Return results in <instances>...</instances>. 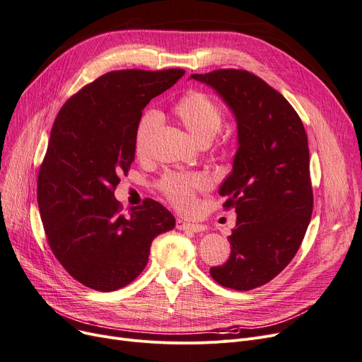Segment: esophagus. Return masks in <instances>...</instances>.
<instances>
[{
	"label": "esophagus",
	"mask_w": 362,
	"mask_h": 362,
	"mask_svg": "<svg viewBox=\"0 0 362 362\" xmlns=\"http://www.w3.org/2000/svg\"><path fill=\"white\" fill-rule=\"evenodd\" d=\"M177 228L178 230H187V231H194V233H200V231H205V226L204 224H194V223H189L185 220H177Z\"/></svg>",
	"instance_id": "esophagus-1"
}]
</instances>
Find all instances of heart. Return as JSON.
Returning <instances> with one entry per match:
<instances>
[{"label": "heart", "instance_id": "heart-1", "mask_svg": "<svg viewBox=\"0 0 362 362\" xmlns=\"http://www.w3.org/2000/svg\"><path fill=\"white\" fill-rule=\"evenodd\" d=\"M172 114L200 144H209L220 132L224 122V111L216 100L200 90L182 95L172 107ZM160 119L156 112L144 114L135 132L134 148L138 157H146L150 151L153 138ZM211 187V181L200 172L180 173L169 172L157 182V189L172 206L180 211L190 209L197 193Z\"/></svg>", "mask_w": 362, "mask_h": 362}]
</instances>
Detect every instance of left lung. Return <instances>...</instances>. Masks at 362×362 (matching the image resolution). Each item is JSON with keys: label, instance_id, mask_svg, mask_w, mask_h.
<instances>
[{"label": "left lung", "instance_id": "8db88e82", "mask_svg": "<svg viewBox=\"0 0 362 362\" xmlns=\"http://www.w3.org/2000/svg\"><path fill=\"white\" fill-rule=\"evenodd\" d=\"M192 78L216 90L238 122L233 170L220 187L223 208L238 214L231 252L211 267L214 281L238 291L270 282L290 264L313 209L308 135L291 104L245 69H215Z\"/></svg>", "mask_w": 362, "mask_h": 362}]
</instances>
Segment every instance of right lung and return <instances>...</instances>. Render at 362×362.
<instances>
[{"label": "right lung", "mask_w": 362, "mask_h": 362, "mask_svg": "<svg viewBox=\"0 0 362 362\" xmlns=\"http://www.w3.org/2000/svg\"><path fill=\"white\" fill-rule=\"evenodd\" d=\"M184 72H107L56 115L38 170L40 215L57 262L92 290L131 284L147 266L153 239L175 227L173 215L153 199L124 215L114 190L135 160L142 110Z\"/></svg>", "instance_id": "right-lung-1"}]
</instances>
